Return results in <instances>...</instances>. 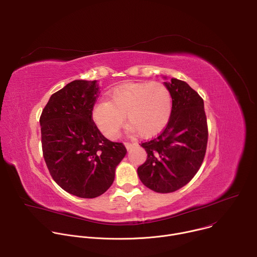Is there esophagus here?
Instances as JSON below:
<instances>
[{"label": "esophagus", "instance_id": "obj_1", "mask_svg": "<svg viewBox=\"0 0 257 257\" xmlns=\"http://www.w3.org/2000/svg\"><path fill=\"white\" fill-rule=\"evenodd\" d=\"M124 145H125V148L129 151L130 149H132V148H133V146H134L135 144H134V143H130V142H125V143H124Z\"/></svg>", "mask_w": 257, "mask_h": 257}]
</instances>
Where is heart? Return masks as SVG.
Here are the masks:
<instances>
[{
	"mask_svg": "<svg viewBox=\"0 0 257 257\" xmlns=\"http://www.w3.org/2000/svg\"><path fill=\"white\" fill-rule=\"evenodd\" d=\"M172 114V95L161 82H127L108 92V100L96 101L91 118L101 133L114 139L124 124L129 131L144 138L158 135L169 123Z\"/></svg>",
	"mask_w": 257,
	"mask_h": 257,
	"instance_id": "heart-1",
	"label": "heart"
}]
</instances>
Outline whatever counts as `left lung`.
Instances as JSON below:
<instances>
[{
    "label": "left lung",
    "instance_id": "left-lung-1",
    "mask_svg": "<svg viewBox=\"0 0 257 257\" xmlns=\"http://www.w3.org/2000/svg\"><path fill=\"white\" fill-rule=\"evenodd\" d=\"M164 84L172 95L171 118L158 137L141 143L148 159L137 173L148 188L170 193L185 186L198 172L208 133L204 103L199 94L177 78Z\"/></svg>",
    "mask_w": 257,
    "mask_h": 257
}]
</instances>
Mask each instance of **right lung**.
Here are the masks:
<instances>
[{
    "mask_svg": "<svg viewBox=\"0 0 257 257\" xmlns=\"http://www.w3.org/2000/svg\"><path fill=\"white\" fill-rule=\"evenodd\" d=\"M99 93L96 80H74L52 94L40 124L44 158L66 192L81 198L104 193L126 156L123 143L106 139L91 119Z\"/></svg>",
    "mask_w": 257,
    "mask_h": 257,
    "instance_id": "right-lung-1",
    "label": "right lung"
}]
</instances>
